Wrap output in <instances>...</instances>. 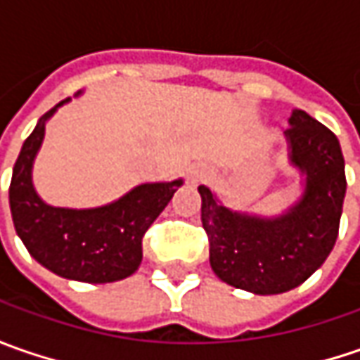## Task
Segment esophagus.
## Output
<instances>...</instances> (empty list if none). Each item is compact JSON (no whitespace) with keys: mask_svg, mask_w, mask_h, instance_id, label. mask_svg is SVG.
<instances>
[{"mask_svg":"<svg viewBox=\"0 0 360 360\" xmlns=\"http://www.w3.org/2000/svg\"><path fill=\"white\" fill-rule=\"evenodd\" d=\"M206 176H208V168L202 166V164H194V166L188 168V178H190L192 182H200Z\"/></svg>","mask_w":360,"mask_h":360,"instance_id":"34e87169","label":"esophagus"}]
</instances>
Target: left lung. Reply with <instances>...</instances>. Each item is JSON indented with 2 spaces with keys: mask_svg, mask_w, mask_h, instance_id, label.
I'll list each match as a JSON object with an SVG mask.
<instances>
[{
  "mask_svg": "<svg viewBox=\"0 0 360 360\" xmlns=\"http://www.w3.org/2000/svg\"><path fill=\"white\" fill-rule=\"evenodd\" d=\"M288 124V162L302 174V194L283 214L230 210L210 188L198 186L210 266L220 281L255 295L297 288L323 266L339 236L347 192L339 140L302 110H292Z\"/></svg>",
  "mask_w": 360,
  "mask_h": 360,
  "instance_id": "8db88e82",
  "label": "left lung"
}]
</instances>
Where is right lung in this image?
Segmentation results:
<instances>
[{"instance_id":"obj_1","label":"right lung","mask_w":360,"mask_h":360,"mask_svg":"<svg viewBox=\"0 0 360 360\" xmlns=\"http://www.w3.org/2000/svg\"><path fill=\"white\" fill-rule=\"evenodd\" d=\"M68 102L70 98L37 120L21 146L9 184L13 226L27 252L53 274L79 283H116L138 270L146 230L184 182L178 178L138 184L118 200L96 208H60L41 200L32 178L35 156L48 120Z\"/></svg>"}]
</instances>
